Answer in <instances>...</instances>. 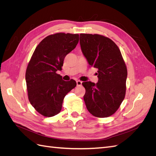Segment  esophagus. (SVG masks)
Listing matches in <instances>:
<instances>
[{"instance_id":"esophagus-1","label":"esophagus","mask_w":156,"mask_h":156,"mask_svg":"<svg viewBox=\"0 0 156 156\" xmlns=\"http://www.w3.org/2000/svg\"><path fill=\"white\" fill-rule=\"evenodd\" d=\"M76 83H77V86H81V84H82V82L81 81H77Z\"/></svg>"}]
</instances>
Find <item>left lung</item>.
Returning <instances> with one entry per match:
<instances>
[{"label": "left lung", "mask_w": 156, "mask_h": 156, "mask_svg": "<svg viewBox=\"0 0 156 156\" xmlns=\"http://www.w3.org/2000/svg\"><path fill=\"white\" fill-rule=\"evenodd\" d=\"M80 45L90 67L97 68L98 81L83 82V97L90 113L110 116L117 111L126 94L127 68L121 52L111 39L99 34H81Z\"/></svg>", "instance_id": "left-lung-1"}]
</instances>
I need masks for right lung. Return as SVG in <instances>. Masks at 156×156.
I'll return each instance as SVG.
<instances>
[{
    "instance_id": "add662e5",
    "label": "right lung",
    "mask_w": 156,
    "mask_h": 156,
    "mask_svg": "<svg viewBox=\"0 0 156 156\" xmlns=\"http://www.w3.org/2000/svg\"><path fill=\"white\" fill-rule=\"evenodd\" d=\"M79 35L56 33L37 45L26 71L29 100L41 115L51 117L62 109L64 97L77 84L75 80H62L56 72L62 70L64 60L79 42Z\"/></svg>"
}]
</instances>
